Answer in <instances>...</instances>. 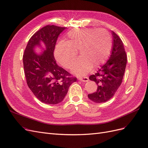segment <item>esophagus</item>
Wrapping results in <instances>:
<instances>
[{"instance_id": "1", "label": "esophagus", "mask_w": 148, "mask_h": 148, "mask_svg": "<svg viewBox=\"0 0 148 148\" xmlns=\"http://www.w3.org/2000/svg\"><path fill=\"white\" fill-rule=\"evenodd\" d=\"M78 79L79 81H82L83 82H87L89 79L88 77H80V78H78Z\"/></svg>"}]
</instances>
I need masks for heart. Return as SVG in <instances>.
Masks as SVG:
<instances>
[{
    "label": "heart",
    "instance_id": "b5f03b06",
    "mask_svg": "<svg viewBox=\"0 0 148 148\" xmlns=\"http://www.w3.org/2000/svg\"><path fill=\"white\" fill-rule=\"evenodd\" d=\"M112 47L110 33L106 29L75 28L67 33L64 43L56 46L57 61L67 69L73 65L78 56L82 58L72 69L77 75H86L92 68H97L108 59Z\"/></svg>",
    "mask_w": 148,
    "mask_h": 148
}]
</instances>
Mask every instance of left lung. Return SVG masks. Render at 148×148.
Segmentation results:
<instances>
[{
	"mask_svg": "<svg viewBox=\"0 0 148 148\" xmlns=\"http://www.w3.org/2000/svg\"><path fill=\"white\" fill-rule=\"evenodd\" d=\"M112 34L113 47L109 59L89 78L97 84L96 91L88 95L89 99L96 103L107 102L114 96L122 82L126 68L127 57L123 42L114 31Z\"/></svg>",
	"mask_w": 148,
	"mask_h": 148,
	"instance_id": "obj_1",
	"label": "left lung"
}]
</instances>
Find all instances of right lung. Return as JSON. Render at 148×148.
<instances>
[{
	"mask_svg": "<svg viewBox=\"0 0 148 148\" xmlns=\"http://www.w3.org/2000/svg\"><path fill=\"white\" fill-rule=\"evenodd\" d=\"M65 29L56 25L44 26L31 37L23 56L28 86L34 95L45 104L61 102L70 85L77 82V78L57 64L53 56L58 36ZM40 41L45 44L46 51L38 55L33 49Z\"/></svg>",
	"mask_w": 148,
	"mask_h": 148,
	"instance_id": "1",
	"label": "right lung"
}]
</instances>
